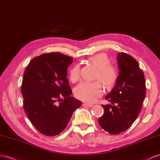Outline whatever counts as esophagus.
I'll return each instance as SVG.
<instances>
[{"label":"esophagus","mask_w":160,"mask_h":160,"mask_svg":"<svg viewBox=\"0 0 160 160\" xmlns=\"http://www.w3.org/2000/svg\"><path fill=\"white\" fill-rule=\"evenodd\" d=\"M82 106H83L84 107H92V104H87V103H84V104H82Z\"/></svg>","instance_id":"1"}]
</instances>
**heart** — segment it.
<instances>
[{
    "mask_svg": "<svg viewBox=\"0 0 160 160\" xmlns=\"http://www.w3.org/2000/svg\"><path fill=\"white\" fill-rule=\"evenodd\" d=\"M89 62L97 68L95 79L99 80L106 88H111L115 84L118 78V72L115 67L110 64V60L105 53H98L89 58ZM70 78L72 82L80 79V66L75 65L70 71ZM76 97L88 103H92L103 93L99 81L92 82H81L75 89Z\"/></svg>",
    "mask_w": 160,
    "mask_h": 160,
    "instance_id": "1",
    "label": "heart"
}]
</instances>
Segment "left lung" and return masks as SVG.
Returning <instances> with one entry per match:
<instances>
[{
	"label": "left lung",
	"mask_w": 160,
	"mask_h": 160,
	"mask_svg": "<svg viewBox=\"0 0 160 160\" xmlns=\"http://www.w3.org/2000/svg\"><path fill=\"white\" fill-rule=\"evenodd\" d=\"M117 60L119 74L115 87L106 97L112 104H102L104 112L98 119L101 128L112 135L119 134L133 124L146 94L144 74L135 59L121 52Z\"/></svg>",
	"instance_id": "left-lung-1"
}]
</instances>
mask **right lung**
<instances>
[{"label": "right lung", "mask_w": 160, "mask_h": 160, "mask_svg": "<svg viewBox=\"0 0 160 160\" xmlns=\"http://www.w3.org/2000/svg\"><path fill=\"white\" fill-rule=\"evenodd\" d=\"M73 58L58 52L44 53L30 61L23 75L21 93L26 115L36 129L47 136L64 130L82 105L70 97L66 78Z\"/></svg>", "instance_id": "1"}]
</instances>
